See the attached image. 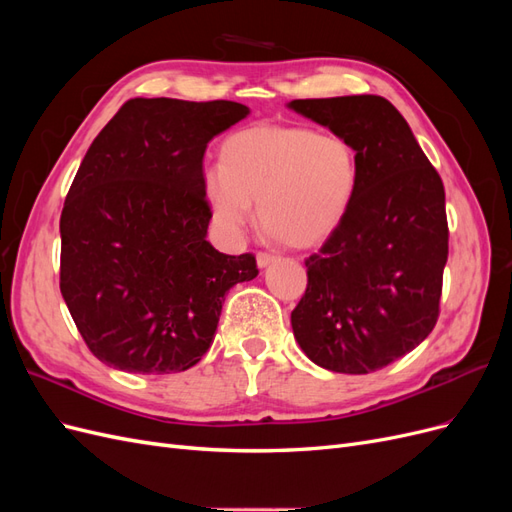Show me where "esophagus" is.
Returning a JSON list of instances; mask_svg holds the SVG:
<instances>
[{
    "instance_id": "esophagus-1",
    "label": "esophagus",
    "mask_w": 512,
    "mask_h": 512,
    "mask_svg": "<svg viewBox=\"0 0 512 512\" xmlns=\"http://www.w3.org/2000/svg\"><path fill=\"white\" fill-rule=\"evenodd\" d=\"M277 258H280V254H275V252H267V250H262V252H258V254H256L258 267H269L271 262H275Z\"/></svg>"
}]
</instances>
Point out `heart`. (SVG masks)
<instances>
[{"mask_svg":"<svg viewBox=\"0 0 512 512\" xmlns=\"http://www.w3.org/2000/svg\"><path fill=\"white\" fill-rule=\"evenodd\" d=\"M222 170H209L205 196L218 224L239 232L258 218L288 247H312L342 226L361 188L356 147L342 134L303 126H254L226 138Z\"/></svg>","mask_w":512,"mask_h":512,"instance_id":"obj_1","label":"heart"}]
</instances>
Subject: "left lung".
<instances>
[{
  "instance_id": "left-lung-1",
  "label": "left lung",
  "mask_w": 512,
  "mask_h": 512,
  "mask_svg": "<svg viewBox=\"0 0 512 512\" xmlns=\"http://www.w3.org/2000/svg\"><path fill=\"white\" fill-rule=\"evenodd\" d=\"M356 147L361 188L348 218L305 258L292 331L316 365L369 374L414 350L440 316L448 258L444 183L382 96L292 100Z\"/></svg>"
}]
</instances>
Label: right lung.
Listing matches in <instances>:
<instances>
[{"label":"right lung","mask_w":512,"mask_h":512,"mask_svg":"<svg viewBox=\"0 0 512 512\" xmlns=\"http://www.w3.org/2000/svg\"><path fill=\"white\" fill-rule=\"evenodd\" d=\"M250 108L132 98L91 143L61 211L59 288L89 352L130 374H175L209 350L224 294L256 256L207 241L203 158Z\"/></svg>","instance_id":"obj_1"}]
</instances>
